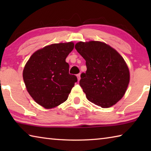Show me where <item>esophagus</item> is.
Instances as JSON below:
<instances>
[{
	"label": "esophagus",
	"mask_w": 151,
	"mask_h": 151,
	"mask_svg": "<svg viewBox=\"0 0 151 151\" xmlns=\"http://www.w3.org/2000/svg\"><path fill=\"white\" fill-rule=\"evenodd\" d=\"M76 76H77V79H78V81H80V79H81V75L80 74H78L77 75H76Z\"/></svg>",
	"instance_id": "1"
}]
</instances>
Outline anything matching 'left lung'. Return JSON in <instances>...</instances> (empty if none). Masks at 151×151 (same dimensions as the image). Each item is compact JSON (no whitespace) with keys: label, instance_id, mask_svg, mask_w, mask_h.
<instances>
[{"label":"left lung","instance_id":"obj_1","mask_svg":"<svg viewBox=\"0 0 151 151\" xmlns=\"http://www.w3.org/2000/svg\"><path fill=\"white\" fill-rule=\"evenodd\" d=\"M75 48L86 60L87 70L81 74L79 84L88 100L102 108L115 104L124 96L130 81L124 58L100 41L79 42Z\"/></svg>","mask_w":151,"mask_h":151}]
</instances>
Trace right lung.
<instances>
[{
	"mask_svg": "<svg viewBox=\"0 0 151 151\" xmlns=\"http://www.w3.org/2000/svg\"><path fill=\"white\" fill-rule=\"evenodd\" d=\"M73 42L52 44L33 53L24 66L23 80L28 93L36 103L52 109L67 100L77 82L69 74L66 58L73 50Z\"/></svg>",
	"mask_w": 151,
	"mask_h": 151,
	"instance_id": "add662e5",
	"label": "right lung"
}]
</instances>
